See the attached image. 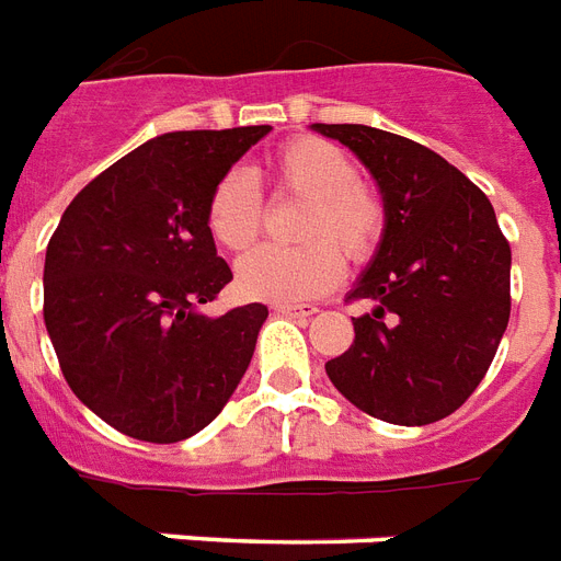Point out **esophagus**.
Segmentation results:
<instances>
[{
    "mask_svg": "<svg viewBox=\"0 0 561 561\" xmlns=\"http://www.w3.org/2000/svg\"><path fill=\"white\" fill-rule=\"evenodd\" d=\"M273 309L279 311V314H288V318H299V320H309L318 314V306H290V302H276Z\"/></svg>",
    "mask_w": 561,
    "mask_h": 561,
    "instance_id": "34e87169",
    "label": "esophagus"
}]
</instances>
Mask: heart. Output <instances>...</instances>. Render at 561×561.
Wrapping results in <instances>:
<instances>
[{
  "label": "heart",
  "mask_w": 561,
  "mask_h": 561,
  "mask_svg": "<svg viewBox=\"0 0 561 561\" xmlns=\"http://www.w3.org/2000/svg\"><path fill=\"white\" fill-rule=\"evenodd\" d=\"M273 182L279 191L309 199L299 234L318 238L294 250L259 247L238 262L241 294L271 302L318 297L341 279V255L365 259L382 232V205L362 182L356 161L323 138H297L273 156ZM208 232L224 250H247L262 232V196L243 170L226 173L205 205Z\"/></svg>",
  "instance_id": "heart-1"
}]
</instances>
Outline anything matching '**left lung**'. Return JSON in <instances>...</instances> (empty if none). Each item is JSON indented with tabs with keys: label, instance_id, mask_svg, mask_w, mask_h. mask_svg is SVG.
I'll return each mask as SVG.
<instances>
[{
	"label": "left lung",
	"instance_id": "obj_1",
	"mask_svg": "<svg viewBox=\"0 0 561 561\" xmlns=\"http://www.w3.org/2000/svg\"><path fill=\"white\" fill-rule=\"evenodd\" d=\"M353 152L382 194L385 226L350 299L356 341L327 362L350 403L397 426H426L468 400L506 332L512 250L489 196L438 152L358 123H314Z\"/></svg>",
	"mask_w": 561,
	"mask_h": 561
}]
</instances>
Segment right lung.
I'll return each instance as SVG.
<instances>
[{"instance_id":"right-lung-1","label":"right lung","mask_w":561,"mask_h":561,"mask_svg":"<svg viewBox=\"0 0 561 561\" xmlns=\"http://www.w3.org/2000/svg\"><path fill=\"white\" fill-rule=\"evenodd\" d=\"M267 131L158 135L81 187L49 238L43 320L61 374L128 438L185 442L224 412L250 367L267 306L199 311L232 282L205 205Z\"/></svg>"}]
</instances>
